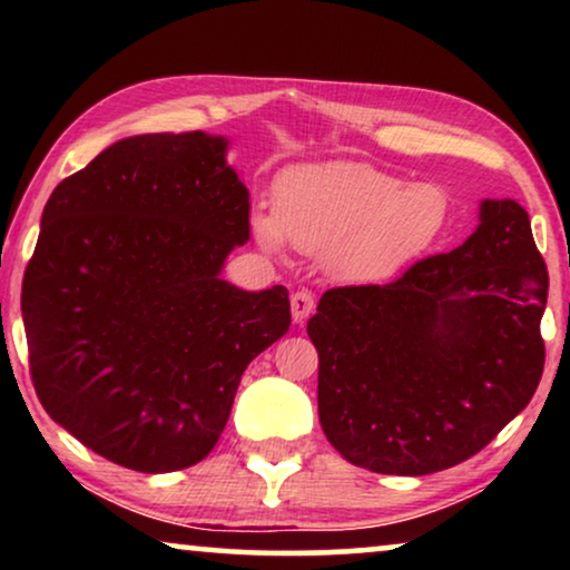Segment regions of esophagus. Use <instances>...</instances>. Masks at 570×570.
<instances>
[{
	"label": "esophagus",
	"mask_w": 570,
	"mask_h": 570,
	"mask_svg": "<svg viewBox=\"0 0 570 570\" xmlns=\"http://www.w3.org/2000/svg\"><path fill=\"white\" fill-rule=\"evenodd\" d=\"M314 308H316V303H314V295H311L308 291H298V293H293V298H291V311H293V322L295 324H303L306 322V318L314 314Z\"/></svg>",
	"instance_id": "esophagus-1"
}]
</instances>
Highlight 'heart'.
<instances>
[{"mask_svg":"<svg viewBox=\"0 0 570 570\" xmlns=\"http://www.w3.org/2000/svg\"><path fill=\"white\" fill-rule=\"evenodd\" d=\"M451 197L435 181L404 184L371 163L303 166L277 184L275 215H256L267 252L287 240L303 254H324L330 275L345 283H386L446 236Z\"/></svg>","mask_w":570,"mask_h":570,"instance_id":"obj_1","label":"heart"}]
</instances>
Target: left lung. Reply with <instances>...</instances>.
Masks as SVG:
<instances>
[{"instance_id":"1","label":"left lung","mask_w":570,"mask_h":570,"mask_svg":"<svg viewBox=\"0 0 570 570\" xmlns=\"http://www.w3.org/2000/svg\"><path fill=\"white\" fill-rule=\"evenodd\" d=\"M548 267L527 209L485 199L449 254L386 285L332 287L308 322L318 420L350 464L431 474L485 449L544 368Z\"/></svg>"}]
</instances>
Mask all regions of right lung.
<instances>
[{"mask_svg":"<svg viewBox=\"0 0 570 570\" xmlns=\"http://www.w3.org/2000/svg\"><path fill=\"white\" fill-rule=\"evenodd\" d=\"M205 131L127 137L65 178L22 279L30 379L53 423L127 470L205 459L246 365L291 326L283 285L220 277L248 189Z\"/></svg>","mask_w":570,"mask_h":570,"instance_id":"right-lung-1","label":"right lung"}]
</instances>
